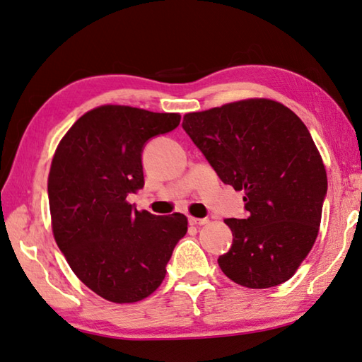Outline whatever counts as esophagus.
Segmentation results:
<instances>
[{
  "mask_svg": "<svg viewBox=\"0 0 362 362\" xmlns=\"http://www.w3.org/2000/svg\"><path fill=\"white\" fill-rule=\"evenodd\" d=\"M188 221H189V225H193V226H202V225H207L209 218H194V216H189Z\"/></svg>",
  "mask_w": 362,
  "mask_h": 362,
  "instance_id": "1",
  "label": "esophagus"
}]
</instances>
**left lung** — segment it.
Instances as JSON below:
<instances>
[{"mask_svg":"<svg viewBox=\"0 0 362 362\" xmlns=\"http://www.w3.org/2000/svg\"><path fill=\"white\" fill-rule=\"evenodd\" d=\"M183 129L223 183L244 192L247 218H226L233 245L218 266L234 284L290 280L310 252L327 192L323 158L300 118L281 103L250 98L183 115Z\"/></svg>","mask_w":362,"mask_h":362,"instance_id":"obj_1","label":"left lung"}]
</instances>
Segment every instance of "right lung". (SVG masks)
<instances>
[{
  "instance_id": "right-lung-1",
  "label": "right lung",
  "mask_w": 362,
  "mask_h": 362,
  "mask_svg": "<svg viewBox=\"0 0 362 362\" xmlns=\"http://www.w3.org/2000/svg\"><path fill=\"white\" fill-rule=\"evenodd\" d=\"M179 114L106 104L88 110L58 144L47 180L52 231L78 280L115 304L148 298L166 277L183 214L136 210L144 187L142 148L179 127Z\"/></svg>"
}]
</instances>
